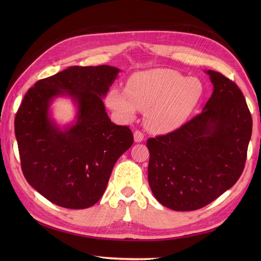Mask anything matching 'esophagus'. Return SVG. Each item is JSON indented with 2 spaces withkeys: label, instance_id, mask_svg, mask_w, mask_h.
I'll return each mask as SVG.
<instances>
[{
  "label": "esophagus",
  "instance_id": "34e87169",
  "mask_svg": "<svg viewBox=\"0 0 261 261\" xmlns=\"http://www.w3.org/2000/svg\"><path fill=\"white\" fill-rule=\"evenodd\" d=\"M133 136H134V142L136 143H141L144 141V134L141 131H135Z\"/></svg>",
  "mask_w": 261,
  "mask_h": 261
}]
</instances>
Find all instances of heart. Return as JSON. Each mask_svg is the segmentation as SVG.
I'll return each mask as SVG.
<instances>
[{
    "instance_id": "obj_1",
    "label": "heart",
    "mask_w": 261,
    "mask_h": 261,
    "mask_svg": "<svg viewBox=\"0 0 261 261\" xmlns=\"http://www.w3.org/2000/svg\"><path fill=\"white\" fill-rule=\"evenodd\" d=\"M204 96L202 82L169 68L138 72L127 80L126 90L112 88L107 94L109 109L121 121H132L144 111L145 127L165 134L185 125Z\"/></svg>"
}]
</instances>
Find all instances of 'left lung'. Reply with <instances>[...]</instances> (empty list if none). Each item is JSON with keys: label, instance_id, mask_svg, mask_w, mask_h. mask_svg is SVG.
Returning a JSON list of instances; mask_svg holds the SVG:
<instances>
[{"label": "left lung", "instance_id": "left-lung-1", "mask_svg": "<svg viewBox=\"0 0 261 261\" xmlns=\"http://www.w3.org/2000/svg\"><path fill=\"white\" fill-rule=\"evenodd\" d=\"M204 72L214 89L201 114L147 141L149 186L162 205L176 212L206 206L235 185L252 135V116L237 85Z\"/></svg>", "mask_w": 261, "mask_h": 261}]
</instances>
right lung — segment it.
<instances>
[{
  "label": "right lung",
  "instance_id": "obj_1",
  "mask_svg": "<svg viewBox=\"0 0 261 261\" xmlns=\"http://www.w3.org/2000/svg\"><path fill=\"white\" fill-rule=\"evenodd\" d=\"M120 72L111 65H74L37 81L15 119L26 181L58 206L82 210L102 197L116 161L133 144L129 127L109 118L102 98ZM70 98L74 120L60 126L50 107Z\"/></svg>",
  "mask_w": 261,
  "mask_h": 261
}]
</instances>
